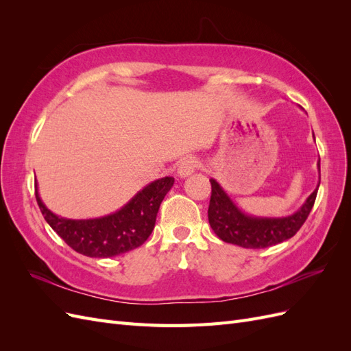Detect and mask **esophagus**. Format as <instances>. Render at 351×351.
Segmentation results:
<instances>
[{
  "instance_id": "34e87169",
  "label": "esophagus",
  "mask_w": 351,
  "mask_h": 351,
  "mask_svg": "<svg viewBox=\"0 0 351 351\" xmlns=\"http://www.w3.org/2000/svg\"><path fill=\"white\" fill-rule=\"evenodd\" d=\"M197 167H199L197 159L195 156H187L183 159L182 162H180V165L177 168V174H178V177L186 178L189 176H192Z\"/></svg>"
}]
</instances>
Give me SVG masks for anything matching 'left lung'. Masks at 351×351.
<instances>
[{"instance_id":"left-lung-1","label":"left lung","mask_w":351,"mask_h":351,"mask_svg":"<svg viewBox=\"0 0 351 351\" xmlns=\"http://www.w3.org/2000/svg\"><path fill=\"white\" fill-rule=\"evenodd\" d=\"M317 171H319V183L313 193L306 199L299 210L282 218L246 215L222 190L217 180L210 178L212 192L208 208L210 228L222 241L246 249H265L291 239L304 224L313 208L317 187L321 184V161H317Z\"/></svg>"}]
</instances>
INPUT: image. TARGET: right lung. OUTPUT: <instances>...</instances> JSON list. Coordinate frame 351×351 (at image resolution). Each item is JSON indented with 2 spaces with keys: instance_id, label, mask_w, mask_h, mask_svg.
Here are the masks:
<instances>
[{
  "instance_id": "right-lung-1",
  "label": "right lung",
  "mask_w": 351,
  "mask_h": 351,
  "mask_svg": "<svg viewBox=\"0 0 351 351\" xmlns=\"http://www.w3.org/2000/svg\"><path fill=\"white\" fill-rule=\"evenodd\" d=\"M174 184L173 177L155 180L111 215L93 219H67L44 205L38 186L35 196L45 221L69 246L89 258H112L130 252L151 236L159 205Z\"/></svg>"
}]
</instances>
